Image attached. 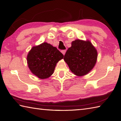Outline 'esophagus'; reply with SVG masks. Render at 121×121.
<instances>
[{
	"label": "esophagus",
	"instance_id": "1",
	"mask_svg": "<svg viewBox=\"0 0 121 121\" xmlns=\"http://www.w3.org/2000/svg\"><path fill=\"white\" fill-rule=\"evenodd\" d=\"M61 52L62 53V54H63V55H65V52H66V50H61Z\"/></svg>",
	"mask_w": 121,
	"mask_h": 121
}]
</instances>
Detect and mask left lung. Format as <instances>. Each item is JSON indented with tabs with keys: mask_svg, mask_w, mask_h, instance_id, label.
Returning <instances> with one entry per match:
<instances>
[{
	"mask_svg": "<svg viewBox=\"0 0 121 121\" xmlns=\"http://www.w3.org/2000/svg\"><path fill=\"white\" fill-rule=\"evenodd\" d=\"M71 45L66 51L64 60L76 75H86L96 64L97 50L89 41L77 39L72 42Z\"/></svg>",
	"mask_w": 121,
	"mask_h": 121,
	"instance_id": "obj_1",
	"label": "left lung"
}]
</instances>
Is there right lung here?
Instances as JSON below:
<instances>
[{
  "label": "right lung",
  "instance_id": "1",
  "mask_svg": "<svg viewBox=\"0 0 121 121\" xmlns=\"http://www.w3.org/2000/svg\"><path fill=\"white\" fill-rule=\"evenodd\" d=\"M64 56L56 47L47 43L33 47L27 56V64L32 72L41 79L53 74L56 65Z\"/></svg>",
  "mask_w": 121,
  "mask_h": 121
}]
</instances>
